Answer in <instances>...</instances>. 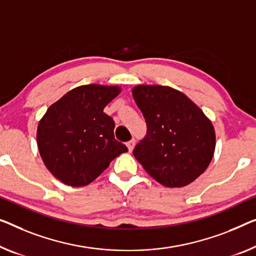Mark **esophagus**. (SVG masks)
Segmentation results:
<instances>
[{
	"label": "esophagus",
	"mask_w": 256,
	"mask_h": 256,
	"mask_svg": "<svg viewBox=\"0 0 256 256\" xmlns=\"http://www.w3.org/2000/svg\"><path fill=\"white\" fill-rule=\"evenodd\" d=\"M134 144H136V140L134 139L130 140V141H128V142H126V146H128L130 152L133 150V148H134Z\"/></svg>",
	"instance_id": "34e87169"
}]
</instances>
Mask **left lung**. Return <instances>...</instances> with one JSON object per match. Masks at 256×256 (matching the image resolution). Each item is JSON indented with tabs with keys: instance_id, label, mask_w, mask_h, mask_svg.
I'll use <instances>...</instances> for the list:
<instances>
[{
	"instance_id": "8db88e82",
	"label": "left lung",
	"mask_w": 256,
	"mask_h": 256,
	"mask_svg": "<svg viewBox=\"0 0 256 256\" xmlns=\"http://www.w3.org/2000/svg\"><path fill=\"white\" fill-rule=\"evenodd\" d=\"M147 124L133 155L166 188H182L204 174L215 150L212 122L190 98L168 86L139 85L132 90Z\"/></svg>"
}]
</instances>
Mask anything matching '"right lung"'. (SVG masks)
Wrapping results in <instances>:
<instances>
[{
  "mask_svg": "<svg viewBox=\"0 0 256 256\" xmlns=\"http://www.w3.org/2000/svg\"><path fill=\"white\" fill-rule=\"evenodd\" d=\"M120 93L116 86H79L49 106L36 140L47 169L64 184L85 186L128 147L114 136L115 122L104 112Z\"/></svg>",
  "mask_w": 256,
  "mask_h": 256,
  "instance_id": "add662e5",
  "label": "right lung"
}]
</instances>
